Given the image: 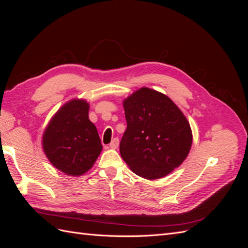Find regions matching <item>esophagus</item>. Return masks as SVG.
<instances>
[{
    "label": "esophagus",
    "mask_w": 248,
    "mask_h": 248,
    "mask_svg": "<svg viewBox=\"0 0 248 248\" xmlns=\"http://www.w3.org/2000/svg\"><path fill=\"white\" fill-rule=\"evenodd\" d=\"M119 147V139H114L111 140V142L109 144V148L110 149H117Z\"/></svg>",
    "instance_id": "1"
}]
</instances>
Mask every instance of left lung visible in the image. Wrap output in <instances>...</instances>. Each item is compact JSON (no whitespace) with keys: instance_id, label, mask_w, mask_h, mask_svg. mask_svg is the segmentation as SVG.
Wrapping results in <instances>:
<instances>
[{"instance_id":"obj_1","label":"left lung","mask_w":248,"mask_h":248,"mask_svg":"<svg viewBox=\"0 0 248 248\" xmlns=\"http://www.w3.org/2000/svg\"><path fill=\"white\" fill-rule=\"evenodd\" d=\"M123 107L127 128L120 153L134 174L155 180L180 167L189 153L192 132L176 104L144 87L127 97Z\"/></svg>"}]
</instances>
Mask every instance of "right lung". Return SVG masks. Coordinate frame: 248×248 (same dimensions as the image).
I'll return each mask as SVG.
<instances>
[{
	"label": "right lung",
	"mask_w": 248,
	"mask_h": 248,
	"mask_svg": "<svg viewBox=\"0 0 248 248\" xmlns=\"http://www.w3.org/2000/svg\"><path fill=\"white\" fill-rule=\"evenodd\" d=\"M42 147L52 166L66 175L80 176L91 169L102 145L89 120V103L82 99L65 103L44 130Z\"/></svg>",
	"instance_id": "1"
}]
</instances>
